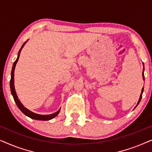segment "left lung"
Segmentation results:
<instances>
[{"label": "left lung", "mask_w": 152, "mask_h": 152, "mask_svg": "<svg viewBox=\"0 0 152 152\" xmlns=\"http://www.w3.org/2000/svg\"><path fill=\"white\" fill-rule=\"evenodd\" d=\"M142 64H143V66H144V64L142 63ZM144 70H145V68L143 67V71H142V79H143V80L145 81V77H144ZM143 90H144V88H142V91H141V94H140V98H139V100H138V104H137V105H136V107L138 105V104L140 103V100H141V98H142V93H143Z\"/></svg>", "instance_id": "left-lung-1"}]
</instances>
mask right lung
Segmentation results:
<instances>
[{
  "label": "right lung",
  "mask_w": 152,
  "mask_h": 152,
  "mask_svg": "<svg viewBox=\"0 0 152 152\" xmlns=\"http://www.w3.org/2000/svg\"><path fill=\"white\" fill-rule=\"evenodd\" d=\"M27 41H26V42L23 44L22 47L20 48V49L19 50V52H18L17 59H16V61H14L13 66H12V72H11V80H10V89H11L12 95L14 97V101H15V102L16 104V105H17V107H18V109H19L20 111H21L22 113H24L26 116L32 118V119L37 120H50L53 119V118H55L56 116L59 114V113L60 112V109L58 110L57 112H55V113H54L53 114H50V115H41V114L35 113H34V112L30 111V110L28 109L27 108H26L23 105V104L20 102V101L19 100V99H18V97L17 96V94H16V93L15 87H14V70H15V67H16V63H17V61L18 60V58H19L20 51H21L23 48L24 47L25 44L27 43Z\"/></svg>",
  "instance_id": "1"
}]
</instances>
